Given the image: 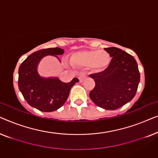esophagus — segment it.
<instances>
[{"label":"esophagus","instance_id":"obj_1","mask_svg":"<svg viewBox=\"0 0 158 158\" xmlns=\"http://www.w3.org/2000/svg\"><path fill=\"white\" fill-rule=\"evenodd\" d=\"M86 77H87V74H85V73H81V75H79V80L81 82H83L84 80H85Z\"/></svg>","mask_w":158,"mask_h":158}]
</instances>
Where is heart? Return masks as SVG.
<instances>
[{"label":"heart","mask_w":158,"mask_h":158,"mask_svg":"<svg viewBox=\"0 0 158 158\" xmlns=\"http://www.w3.org/2000/svg\"><path fill=\"white\" fill-rule=\"evenodd\" d=\"M70 62L75 66H92L96 69H102L109 65L110 57L109 54L104 51H81L73 53Z\"/></svg>","instance_id":"1"}]
</instances>
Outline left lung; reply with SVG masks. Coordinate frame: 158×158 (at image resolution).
Instances as JSON below:
<instances>
[{
	"label": "left lung",
	"mask_w": 158,
	"mask_h": 158,
	"mask_svg": "<svg viewBox=\"0 0 158 158\" xmlns=\"http://www.w3.org/2000/svg\"><path fill=\"white\" fill-rule=\"evenodd\" d=\"M104 49L112 59L106 70L90 75L96 85L89 96L98 106L107 110H115L135 97L140 74L133 56L117 47H111Z\"/></svg>",
	"instance_id": "left-lung-1"
}]
</instances>
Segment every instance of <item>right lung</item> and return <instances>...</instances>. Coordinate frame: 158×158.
Segmentation results:
<instances>
[{"label": "right lung", "instance_id": "add662e5", "mask_svg": "<svg viewBox=\"0 0 158 158\" xmlns=\"http://www.w3.org/2000/svg\"><path fill=\"white\" fill-rule=\"evenodd\" d=\"M63 53V49L58 47L40 49L30 55L19 67V90L26 101L41 111L51 112L60 109L68 99L71 88L79 82L77 77L64 83L58 78H43L38 74L36 68L43 57Z\"/></svg>", "mask_w": 158, "mask_h": 158}]
</instances>
